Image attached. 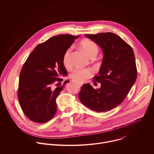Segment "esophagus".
I'll return each mask as SVG.
<instances>
[{
    "instance_id": "obj_1",
    "label": "esophagus",
    "mask_w": 154,
    "mask_h": 154,
    "mask_svg": "<svg viewBox=\"0 0 154 154\" xmlns=\"http://www.w3.org/2000/svg\"><path fill=\"white\" fill-rule=\"evenodd\" d=\"M78 84H79V85H81V86L83 85V84H82V83H81V82H78Z\"/></svg>"
}]
</instances>
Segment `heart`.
<instances>
[{
  "label": "heart",
  "mask_w": 154,
  "mask_h": 154,
  "mask_svg": "<svg viewBox=\"0 0 154 154\" xmlns=\"http://www.w3.org/2000/svg\"><path fill=\"white\" fill-rule=\"evenodd\" d=\"M79 46L91 58H94L99 51L98 45L93 41L88 39L82 40L79 43ZM63 64L66 69H69L71 67V48H68L64 53L63 57ZM93 71L90 69L78 68L72 72L70 77L78 82H84L93 75Z\"/></svg>",
  "instance_id": "1"
}]
</instances>
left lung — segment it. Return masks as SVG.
Segmentation results:
<instances>
[{"label": "left lung", "mask_w": 154, "mask_h": 154, "mask_svg": "<svg viewBox=\"0 0 154 154\" xmlns=\"http://www.w3.org/2000/svg\"><path fill=\"white\" fill-rule=\"evenodd\" d=\"M97 44L104 56L99 75L94 81L101 83L94 89L90 84L81 87L78 97L86 107L96 112L110 110L119 105L129 94L137 76L132 48L113 33L85 35Z\"/></svg>", "instance_id": "obj_1"}]
</instances>
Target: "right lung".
Wrapping results in <instances>:
<instances>
[{
    "label": "right lung",
    "instance_id": "right-lung-1",
    "mask_svg": "<svg viewBox=\"0 0 154 154\" xmlns=\"http://www.w3.org/2000/svg\"><path fill=\"white\" fill-rule=\"evenodd\" d=\"M78 38L67 34L53 36L38 45L23 65L17 95L23 112L32 121L44 123L55 115L56 99L69 81L54 85L63 81L60 76H67L63 57Z\"/></svg>",
    "mask_w": 154,
    "mask_h": 154
}]
</instances>
